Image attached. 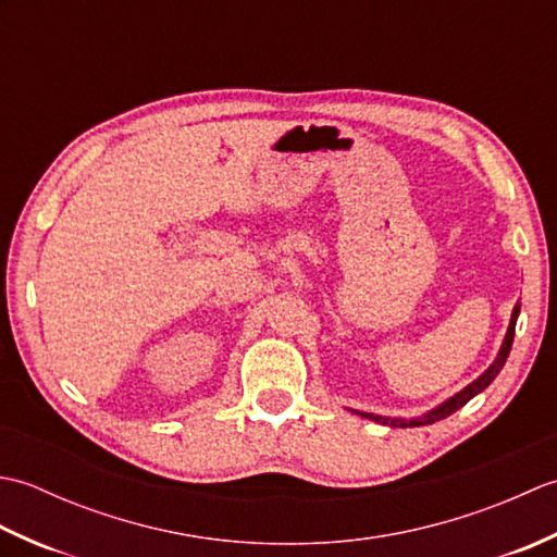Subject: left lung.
Masks as SVG:
<instances>
[{"label":"left lung","instance_id":"1","mask_svg":"<svg viewBox=\"0 0 557 557\" xmlns=\"http://www.w3.org/2000/svg\"><path fill=\"white\" fill-rule=\"evenodd\" d=\"M519 306H522V304H517L515 309H512L510 325H507V333H505V339H503L500 351H498V357H495V361L488 366L486 371H483V373L476 377L474 383H469L465 389H459L457 395H453L449 399H445L443 405H437L435 409L425 411L423 417H417V419H389V417H377V413H369V411H357V409H351V411H354V413H359V417L371 419V421H375V423L389 425V429H413V425H429V423H435V421H441V419H447L449 413H455L457 409L465 407L471 397H476L479 393H483V389H486V387L495 381V375H498V373L503 371V366H505L507 357H510V349H512V339H515V325H517Z\"/></svg>","mask_w":557,"mask_h":557}]
</instances>
